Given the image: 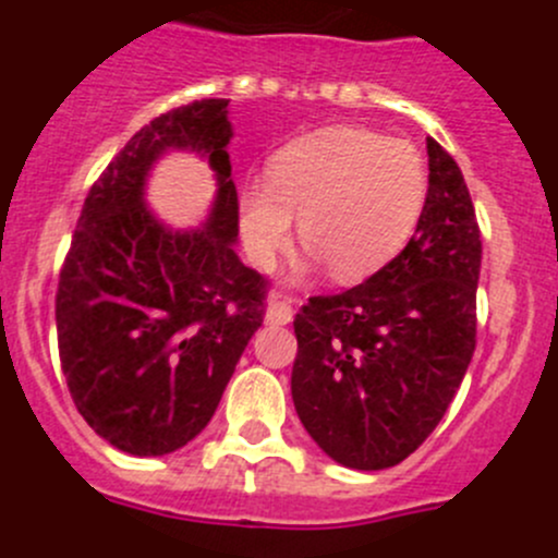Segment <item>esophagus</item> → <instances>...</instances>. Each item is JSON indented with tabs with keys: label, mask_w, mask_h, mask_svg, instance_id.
<instances>
[{
	"label": "esophagus",
	"mask_w": 558,
	"mask_h": 558,
	"mask_svg": "<svg viewBox=\"0 0 558 558\" xmlns=\"http://www.w3.org/2000/svg\"><path fill=\"white\" fill-rule=\"evenodd\" d=\"M294 318V305H291L289 300H283L280 294H272V300H269V307H267V320L269 324H289V320Z\"/></svg>",
	"instance_id": "esophagus-1"
}]
</instances>
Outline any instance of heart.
Segmentation results:
<instances>
[{
    "label": "heart",
    "mask_w": 558,
    "mask_h": 558,
    "mask_svg": "<svg viewBox=\"0 0 558 558\" xmlns=\"http://www.w3.org/2000/svg\"><path fill=\"white\" fill-rule=\"evenodd\" d=\"M429 174L408 140L359 126H329L291 140L269 159L267 180L240 191V229L256 267H272L300 238L340 283L386 267L413 238Z\"/></svg>",
    "instance_id": "obj_1"
}]
</instances>
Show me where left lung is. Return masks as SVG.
I'll list each match as a JSON object with an SVG mask.
<instances>
[{
    "instance_id": "1",
    "label": "left lung",
    "mask_w": 558,
    "mask_h": 558,
    "mask_svg": "<svg viewBox=\"0 0 558 558\" xmlns=\"http://www.w3.org/2000/svg\"><path fill=\"white\" fill-rule=\"evenodd\" d=\"M415 234L386 267L294 318L291 397L342 466L386 470L435 432L475 353L481 229L464 174L437 140Z\"/></svg>"
}]
</instances>
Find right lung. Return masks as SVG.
Here are the masks:
<instances>
[{
    "instance_id": "obj_1",
    "label": "right lung",
    "mask_w": 558,
    "mask_h": 558,
    "mask_svg": "<svg viewBox=\"0 0 558 558\" xmlns=\"http://www.w3.org/2000/svg\"><path fill=\"white\" fill-rule=\"evenodd\" d=\"M229 99H196L145 123L83 202L59 272L56 337L77 413L118 451L165 456L216 413L267 313V278L234 253L240 202ZM170 147L211 161L219 196L196 233H170L142 202Z\"/></svg>"
}]
</instances>
